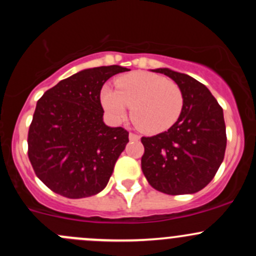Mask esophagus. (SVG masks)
Wrapping results in <instances>:
<instances>
[{"label": "esophagus", "instance_id": "obj_1", "mask_svg": "<svg viewBox=\"0 0 256 256\" xmlns=\"http://www.w3.org/2000/svg\"><path fill=\"white\" fill-rule=\"evenodd\" d=\"M128 138H130L131 141H138V140H140V136L136 135V134H134V132H130L128 134Z\"/></svg>", "mask_w": 256, "mask_h": 256}]
</instances>
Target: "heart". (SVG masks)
Wrapping results in <instances>:
<instances>
[{"label": "heart", "instance_id": "heart-1", "mask_svg": "<svg viewBox=\"0 0 256 256\" xmlns=\"http://www.w3.org/2000/svg\"><path fill=\"white\" fill-rule=\"evenodd\" d=\"M105 85L100 102L114 122H121L131 108L132 121L141 131L161 134L180 118L184 104L182 89L174 82L150 72H136Z\"/></svg>", "mask_w": 256, "mask_h": 256}]
</instances>
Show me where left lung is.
I'll use <instances>...</instances> for the list:
<instances>
[{
  "label": "left lung",
  "mask_w": 256,
  "mask_h": 256,
  "mask_svg": "<svg viewBox=\"0 0 256 256\" xmlns=\"http://www.w3.org/2000/svg\"><path fill=\"white\" fill-rule=\"evenodd\" d=\"M182 89L184 104L171 128L142 138L141 167L154 190L171 196L192 194L213 180L226 147L223 109L209 89L187 74L168 68L154 69Z\"/></svg>",
  "instance_id": "obj_1"
}]
</instances>
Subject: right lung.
<instances>
[{"label":"right lung","mask_w":256,"mask_h":256,"mask_svg":"<svg viewBox=\"0 0 256 256\" xmlns=\"http://www.w3.org/2000/svg\"><path fill=\"white\" fill-rule=\"evenodd\" d=\"M120 66L80 70L38 100L28 131V157L37 177L66 198L102 192L128 142L122 128L105 125L100 92Z\"/></svg>","instance_id":"obj_1"}]
</instances>
